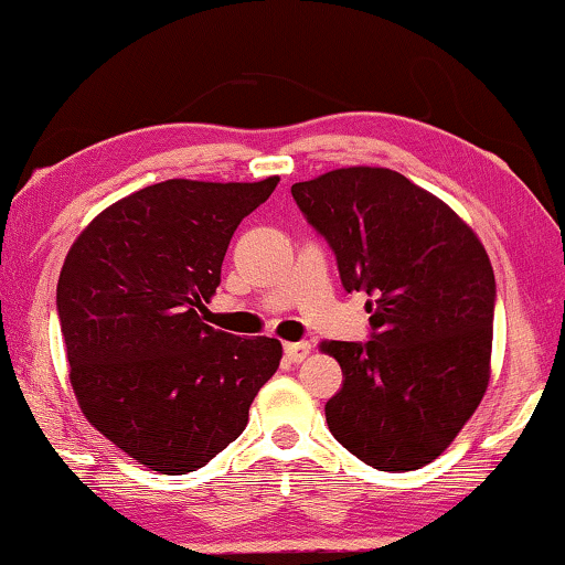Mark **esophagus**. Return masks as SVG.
<instances>
[{
    "mask_svg": "<svg viewBox=\"0 0 565 565\" xmlns=\"http://www.w3.org/2000/svg\"><path fill=\"white\" fill-rule=\"evenodd\" d=\"M284 353H286V359H289L291 363H301L309 353H312V345L305 343V340H301V343H286L284 345Z\"/></svg>",
    "mask_w": 565,
    "mask_h": 565,
    "instance_id": "34e87169",
    "label": "esophagus"
}]
</instances>
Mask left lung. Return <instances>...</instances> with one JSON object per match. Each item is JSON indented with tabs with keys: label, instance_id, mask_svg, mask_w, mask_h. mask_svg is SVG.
<instances>
[{
	"label": "left lung",
	"instance_id": "1",
	"mask_svg": "<svg viewBox=\"0 0 565 565\" xmlns=\"http://www.w3.org/2000/svg\"><path fill=\"white\" fill-rule=\"evenodd\" d=\"M294 202L365 291L369 343L324 340L343 388L324 404L335 440L379 471L433 463L491 376L497 284L479 235L427 189L379 166L299 181Z\"/></svg>",
	"mask_w": 565,
	"mask_h": 565
}]
</instances>
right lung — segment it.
<instances>
[{
	"mask_svg": "<svg viewBox=\"0 0 565 565\" xmlns=\"http://www.w3.org/2000/svg\"><path fill=\"white\" fill-rule=\"evenodd\" d=\"M276 184L146 186L102 210L63 260L55 299L78 407L150 471L210 463L279 369L276 338H237L200 317L230 237Z\"/></svg>",
	"mask_w": 565,
	"mask_h": 565,
	"instance_id": "1",
	"label": "right lung"
}]
</instances>
